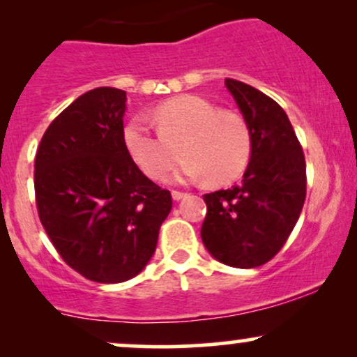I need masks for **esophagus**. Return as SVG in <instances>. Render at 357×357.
I'll return each instance as SVG.
<instances>
[{"label": "esophagus", "instance_id": "obj_1", "mask_svg": "<svg viewBox=\"0 0 357 357\" xmlns=\"http://www.w3.org/2000/svg\"><path fill=\"white\" fill-rule=\"evenodd\" d=\"M171 195H173V199H176V202H179V199H183V198H186L188 196V192H183V191H173L171 192Z\"/></svg>", "mask_w": 357, "mask_h": 357}]
</instances>
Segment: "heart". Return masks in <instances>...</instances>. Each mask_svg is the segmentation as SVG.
Returning <instances> with one entry per match:
<instances>
[{"instance_id": "obj_1", "label": "heart", "mask_w": 357, "mask_h": 357, "mask_svg": "<svg viewBox=\"0 0 357 357\" xmlns=\"http://www.w3.org/2000/svg\"><path fill=\"white\" fill-rule=\"evenodd\" d=\"M153 119L158 130L134 117L122 132L127 154L149 178L169 173L181 154L188 159L174 178H204L213 186L231 183L248 166L252 132L238 112L221 110L199 96H179L159 104Z\"/></svg>"}]
</instances>
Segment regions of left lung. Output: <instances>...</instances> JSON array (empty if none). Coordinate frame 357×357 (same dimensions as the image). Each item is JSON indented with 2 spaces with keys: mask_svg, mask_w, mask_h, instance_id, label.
Here are the masks:
<instances>
[{
  "mask_svg": "<svg viewBox=\"0 0 357 357\" xmlns=\"http://www.w3.org/2000/svg\"><path fill=\"white\" fill-rule=\"evenodd\" d=\"M252 132L243 181L204 195V247L221 264L253 268L280 252L305 202V158L289 117L252 85L225 79Z\"/></svg>",
  "mask_w": 357,
  "mask_h": 357,
  "instance_id": "left-lung-1",
  "label": "left lung"
}]
</instances>
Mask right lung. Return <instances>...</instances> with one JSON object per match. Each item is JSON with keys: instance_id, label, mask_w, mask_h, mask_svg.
<instances>
[{"instance_id": "right-lung-1", "label": "right lung", "mask_w": 357, "mask_h": 357, "mask_svg": "<svg viewBox=\"0 0 357 357\" xmlns=\"http://www.w3.org/2000/svg\"><path fill=\"white\" fill-rule=\"evenodd\" d=\"M126 92H85L52 121L35 155L40 221L61 260L100 284L136 277L173 198L127 154Z\"/></svg>"}]
</instances>
